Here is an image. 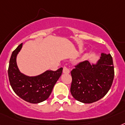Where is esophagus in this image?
<instances>
[{
    "label": "esophagus",
    "mask_w": 125,
    "mask_h": 125,
    "mask_svg": "<svg viewBox=\"0 0 125 125\" xmlns=\"http://www.w3.org/2000/svg\"><path fill=\"white\" fill-rule=\"evenodd\" d=\"M63 74H69V73H70V70H69V69H68L67 67H64L63 69Z\"/></svg>",
    "instance_id": "obj_1"
}]
</instances>
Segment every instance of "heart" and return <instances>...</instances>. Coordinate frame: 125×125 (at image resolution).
<instances>
[{"mask_svg":"<svg viewBox=\"0 0 125 125\" xmlns=\"http://www.w3.org/2000/svg\"><path fill=\"white\" fill-rule=\"evenodd\" d=\"M89 57V54H84V56H83V59L85 60V59H87Z\"/></svg>","mask_w":125,"mask_h":125,"instance_id":"b5f03b06","label":"heart"}]
</instances>
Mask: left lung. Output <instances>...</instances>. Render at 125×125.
I'll return each instance as SVG.
<instances>
[{"label": "left lung", "mask_w": 125, "mask_h": 125, "mask_svg": "<svg viewBox=\"0 0 125 125\" xmlns=\"http://www.w3.org/2000/svg\"><path fill=\"white\" fill-rule=\"evenodd\" d=\"M71 71V92L75 100L91 104L103 98L111 88L114 76L113 58L102 53L95 64L84 61Z\"/></svg>", "instance_id": "1"}]
</instances>
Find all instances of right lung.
<instances>
[{"label":"right lung","mask_w":125,"mask_h":125,"mask_svg":"<svg viewBox=\"0 0 125 125\" xmlns=\"http://www.w3.org/2000/svg\"><path fill=\"white\" fill-rule=\"evenodd\" d=\"M23 43L12 53L9 61L8 76L14 93L29 103L38 104L48 99L54 84L62 75L63 68L56 71H46L36 76H28L20 71L16 63V56Z\"/></svg>","instance_id":"add662e5"}]
</instances>
